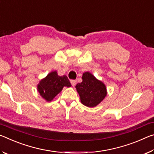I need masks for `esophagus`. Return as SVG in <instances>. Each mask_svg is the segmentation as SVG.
I'll return each instance as SVG.
<instances>
[{
	"mask_svg": "<svg viewBox=\"0 0 154 154\" xmlns=\"http://www.w3.org/2000/svg\"><path fill=\"white\" fill-rule=\"evenodd\" d=\"M71 85H72V86H75V85H76L77 81H76V80H73V79H72V80H71Z\"/></svg>",
	"mask_w": 154,
	"mask_h": 154,
	"instance_id": "esophagus-1",
	"label": "esophagus"
}]
</instances>
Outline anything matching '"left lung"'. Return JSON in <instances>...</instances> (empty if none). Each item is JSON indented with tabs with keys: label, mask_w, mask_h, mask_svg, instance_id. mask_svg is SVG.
<instances>
[{
	"label": "left lung",
	"mask_w": 154,
	"mask_h": 154,
	"mask_svg": "<svg viewBox=\"0 0 154 154\" xmlns=\"http://www.w3.org/2000/svg\"><path fill=\"white\" fill-rule=\"evenodd\" d=\"M82 79V82L77 83L75 86L81 102L88 107L96 106L106 96V86L89 72L83 74Z\"/></svg>",
	"instance_id": "obj_1"
}]
</instances>
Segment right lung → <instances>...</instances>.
I'll return each instance as SVG.
<instances>
[{
  "instance_id": "1",
  "label": "right lung",
  "mask_w": 154,
  "mask_h": 154,
  "mask_svg": "<svg viewBox=\"0 0 154 154\" xmlns=\"http://www.w3.org/2000/svg\"><path fill=\"white\" fill-rule=\"evenodd\" d=\"M64 86H71L68 77L66 75L58 76L56 71H53L41 81L37 88L40 95L47 101H51Z\"/></svg>"
}]
</instances>
